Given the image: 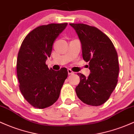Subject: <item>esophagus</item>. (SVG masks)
<instances>
[{"mask_svg": "<svg viewBox=\"0 0 134 134\" xmlns=\"http://www.w3.org/2000/svg\"><path fill=\"white\" fill-rule=\"evenodd\" d=\"M67 71H68V74L69 75L70 74H74V72H73L72 70H71L70 69H68V70H67Z\"/></svg>", "mask_w": 134, "mask_h": 134, "instance_id": "obj_1", "label": "esophagus"}]
</instances>
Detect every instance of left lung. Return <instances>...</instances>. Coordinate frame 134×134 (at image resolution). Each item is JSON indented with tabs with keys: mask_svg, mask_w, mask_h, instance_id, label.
I'll list each match as a JSON object with an SVG mask.
<instances>
[{
	"mask_svg": "<svg viewBox=\"0 0 134 134\" xmlns=\"http://www.w3.org/2000/svg\"><path fill=\"white\" fill-rule=\"evenodd\" d=\"M70 25L79 36L83 59L89 62L91 71L88 77L77 73L80 82L76 87L77 96L88 105H101L109 99L117 84V52L110 38L97 27L82 23Z\"/></svg>",
	"mask_w": 134,
	"mask_h": 134,
	"instance_id": "obj_1",
	"label": "left lung"
}]
</instances>
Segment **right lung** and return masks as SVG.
Listing matches in <instances>:
<instances>
[{
	"mask_svg": "<svg viewBox=\"0 0 134 134\" xmlns=\"http://www.w3.org/2000/svg\"><path fill=\"white\" fill-rule=\"evenodd\" d=\"M67 25L52 23L36 27L26 35L18 52L16 68L20 91L36 108H45L56 102L68 76L65 67L55 71L46 64L55 40Z\"/></svg>",
	"mask_w": 134,
	"mask_h": 134,
	"instance_id": "add662e5",
	"label": "right lung"
}]
</instances>
